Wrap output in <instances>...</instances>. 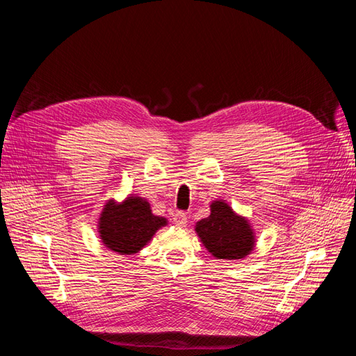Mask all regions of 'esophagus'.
<instances>
[{
    "label": "esophagus",
    "instance_id": "esophagus-1",
    "mask_svg": "<svg viewBox=\"0 0 356 356\" xmlns=\"http://www.w3.org/2000/svg\"><path fill=\"white\" fill-rule=\"evenodd\" d=\"M174 224L177 225V227H186L187 225V213L182 212V211H178L174 213Z\"/></svg>",
    "mask_w": 356,
    "mask_h": 356
}]
</instances>
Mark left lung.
<instances>
[{
    "mask_svg": "<svg viewBox=\"0 0 356 356\" xmlns=\"http://www.w3.org/2000/svg\"><path fill=\"white\" fill-rule=\"evenodd\" d=\"M196 233L204 248L220 260H241L255 245L250 222L222 200L211 204V215L197 221Z\"/></svg>",
    "mask_w": 356,
    "mask_h": 356,
    "instance_id": "8db88e82",
    "label": "left lung"
}]
</instances>
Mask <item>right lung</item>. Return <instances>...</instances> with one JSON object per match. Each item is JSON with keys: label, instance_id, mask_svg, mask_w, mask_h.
Instances as JSON below:
<instances>
[{"label": "right lung", "instance_id": "add662e5", "mask_svg": "<svg viewBox=\"0 0 356 356\" xmlns=\"http://www.w3.org/2000/svg\"><path fill=\"white\" fill-rule=\"evenodd\" d=\"M166 224V218L152 212L145 199L132 196L122 203L108 200L101 213L98 229L108 250L132 255L141 251L154 233Z\"/></svg>", "mask_w": 356, "mask_h": 356}]
</instances>
